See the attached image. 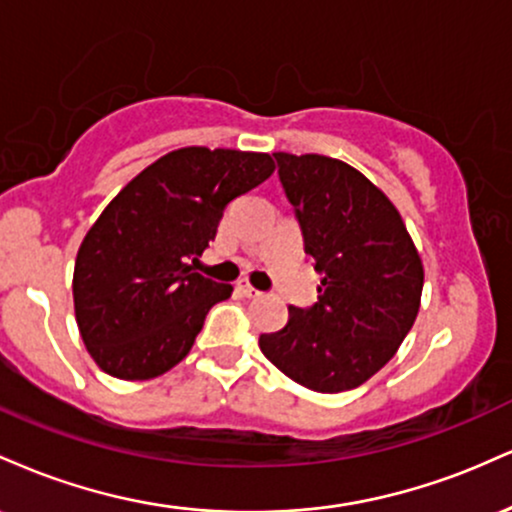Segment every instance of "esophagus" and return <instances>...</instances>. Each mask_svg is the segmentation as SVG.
Here are the masks:
<instances>
[{
	"label": "esophagus",
	"instance_id": "34e87169",
	"mask_svg": "<svg viewBox=\"0 0 512 512\" xmlns=\"http://www.w3.org/2000/svg\"><path fill=\"white\" fill-rule=\"evenodd\" d=\"M236 289H238L240 293H243V296H245V298H255V296H260V291H257V289H255V286H252L248 279H240V281H238V286H236Z\"/></svg>",
	"mask_w": 512,
	"mask_h": 512
}]
</instances>
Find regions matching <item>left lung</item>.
Instances as JSON below:
<instances>
[{
  "label": "left lung",
  "mask_w": 512,
  "mask_h": 512,
  "mask_svg": "<svg viewBox=\"0 0 512 512\" xmlns=\"http://www.w3.org/2000/svg\"><path fill=\"white\" fill-rule=\"evenodd\" d=\"M274 158L322 286L310 308L291 305L284 330L260 334V349L308 390H354L414 325L421 257L395 204L356 168L317 154Z\"/></svg>",
  "instance_id": "obj_1"
}]
</instances>
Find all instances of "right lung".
<instances>
[{
    "label": "right lung",
    "mask_w": 512,
    "mask_h": 512,
    "mask_svg": "<svg viewBox=\"0 0 512 512\" xmlns=\"http://www.w3.org/2000/svg\"><path fill=\"white\" fill-rule=\"evenodd\" d=\"M274 173L269 154L170 151L122 187L81 243L74 313L88 354L120 380H151L190 354L231 284L195 272L223 209Z\"/></svg>",
    "instance_id": "add662e5"
}]
</instances>
